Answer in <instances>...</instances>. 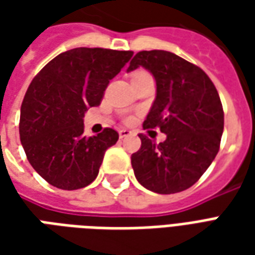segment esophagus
Returning a JSON list of instances; mask_svg holds the SVG:
<instances>
[{"label":"esophagus","mask_w":255,"mask_h":255,"mask_svg":"<svg viewBox=\"0 0 255 255\" xmlns=\"http://www.w3.org/2000/svg\"><path fill=\"white\" fill-rule=\"evenodd\" d=\"M129 135H132V132H131V131H129V129H120V131H119V136H120V138H127V136H129Z\"/></svg>","instance_id":"obj_1"}]
</instances>
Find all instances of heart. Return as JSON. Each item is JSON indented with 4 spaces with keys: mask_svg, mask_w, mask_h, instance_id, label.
Masks as SVG:
<instances>
[{
    "mask_svg": "<svg viewBox=\"0 0 255 255\" xmlns=\"http://www.w3.org/2000/svg\"><path fill=\"white\" fill-rule=\"evenodd\" d=\"M138 73H143V72H136V73H135V75H138Z\"/></svg>",
    "mask_w": 255,
    "mask_h": 255,
    "instance_id": "obj_1",
    "label": "heart"
}]
</instances>
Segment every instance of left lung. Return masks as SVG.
<instances>
[{
  "mask_svg": "<svg viewBox=\"0 0 255 255\" xmlns=\"http://www.w3.org/2000/svg\"><path fill=\"white\" fill-rule=\"evenodd\" d=\"M139 67L155 79L157 94L143 128L158 127L166 139L155 144L140 133L131 155L135 177L157 194H175L198 182L220 149L224 112L213 82L202 69L165 50L139 52L127 72Z\"/></svg>",
  "mask_w": 255,
  "mask_h": 255,
  "instance_id": "1",
  "label": "left lung"
}]
</instances>
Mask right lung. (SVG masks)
Segmentation results:
<instances>
[{
	"label": "right lung",
	"mask_w": 255,
	"mask_h": 255,
	"mask_svg": "<svg viewBox=\"0 0 255 255\" xmlns=\"http://www.w3.org/2000/svg\"><path fill=\"white\" fill-rule=\"evenodd\" d=\"M133 52L76 47L58 54L32 79L20 111L19 132L31 166L49 184L78 190L94 182L119 133L84 135L83 117L98 106L109 80Z\"/></svg>",
	"instance_id": "right-lung-1"
}]
</instances>
